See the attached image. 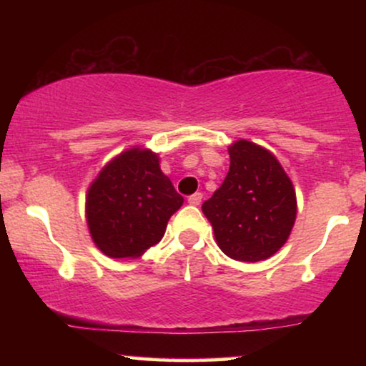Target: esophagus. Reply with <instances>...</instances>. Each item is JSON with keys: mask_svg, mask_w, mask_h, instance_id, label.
<instances>
[{"mask_svg": "<svg viewBox=\"0 0 366 366\" xmlns=\"http://www.w3.org/2000/svg\"><path fill=\"white\" fill-rule=\"evenodd\" d=\"M201 199H203V194L201 192H194V194L187 197V203L192 204V207H197V204H201Z\"/></svg>", "mask_w": 366, "mask_h": 366, "instance_id": "obj_1", "label": "esophagus"}]
</instances>
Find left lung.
I'll return each instance as SVG.
<instances>
[{"instance_id": "left-lung-1", "label": "left lung", "mask_w": 366, "mask_h": 366, "mask_svg": "<svg viewBox=\"0 0 366 366\" xmlns=\"http://www.w3.org/2000/svg\"><path fill=\"white\" fill-rule=\"evenodd\" d=\"M229 174L203 213L217 244L237 262H262L285 244L296 222V191L274 154L241 139L229 146Z\"/></svg>"}]
</instances>
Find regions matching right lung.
I'll use <instances>...</instances> for the list:
<instances>
[{"mask_svg":"<svg viewBox=\"0 0 366 366\" xmlns=\"http://www.w3.org/2000/svg\"><path fill=\"white\" fill-rule=\"evenodd\" d=\"M184 197L151 149L136 146L103 167L86 196V218L98 249L110 258H137L162 241Z\"/></svg>","mask_w":366,"mask_h":366,"instance_id":"obj_1","label":"right lung"}]
</instances>
